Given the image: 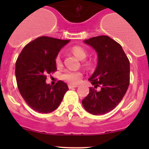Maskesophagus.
Returning <instances> with one entry per match:
<instances>
[{
	"instance_id": "obj_1",
	"label": "esophagus",
	"mask_w": 149,
	"mask_h": 149,
	"mask_svg": "<svg viewBox=\"0 0 149 149\" xmlns=\"http://www.w3.org/2000/svg\"><path fill=\"white\" fill-rule=\"evenodd\" d=\"M77 86H78L77 85H71V84H70V85H68V88H76V87H77Z\"/></svg>"
}]
</instances>
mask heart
I'll return each instance as SVG.
<instances>
[{
  "label": "heart",
  "mask_w": 149,
  "mask_h": 149,
  "mask_svg": "<svg viewBox=\"0 0 149 149\" xmlns=\"http://www.w3.org/2000/svg\"><path fill=\"white\" fill-rule=\"evenodd\" d=\"M70 52L80 60L85 59L87 56V52L86 49L80 46H73L70 49ZM55 63L57 65H61L62 64V59L60 54H58L55 57ZM86 65H88V63H86ZM82 76L83 74L79 70H66L61 75V79L67 83L76 85L81 81Z\"/></svg>",
  "instance_id": "1"
}]
</instances>
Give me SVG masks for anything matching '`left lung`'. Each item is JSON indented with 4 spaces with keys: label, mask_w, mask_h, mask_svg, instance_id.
I'll list each match as a JSON object with an SVG mask.
<instances>
[{
    "label": "left lung",
    "mask_w": 149,
    "mask_h": 149,
    "mask_svg": "<svg viewBox=\"0 0 149 149\" xmlns=\"http://www.w3.org/2000/svg\"><path fill=\"white\" fill-rule=\"evenodd\" d=\"M84 42L98 55L95 71L88 81L94 87L82 100L84 109L94 115L106 114L123 100L130 84V61L122 46L108 36H97ZM100 87L101 89H95Z\"/></svg>",
    "instance_id": "8db88e82"
}]
</instances>
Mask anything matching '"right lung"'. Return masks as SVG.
I'll return each instance as SVG.
<instances>
[{
	"label": "right lung",
	"mask_w": 149,
	"mask_h": 149,
	"mask_svg": "<svg viewBox=\"0 0 149 149\" xmlns=\"http://www.w3.org/2000/svg\"><path fill=\"white\" fill-rule=\"evenodd\" d=\"M70 40L40 37L24 47L16 62L17 86L24 101L40 113L56 109L68 87L62 81L52 86L47 84V74L57 70L55 57Z\"/></svg>",
	"instance_id": "add662e5"
}]
</instances>
